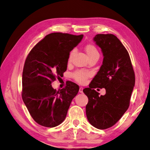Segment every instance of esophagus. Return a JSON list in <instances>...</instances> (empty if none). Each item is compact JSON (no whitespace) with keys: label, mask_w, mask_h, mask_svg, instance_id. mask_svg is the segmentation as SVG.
I'll use <instances>...</instances> for the list:
<instances>
[{"label":"esophagus","mask_w":150,"mask_h":150,"mask_svg":"<svg viewBox=\"0 0 150 150\" xmlns=\"http://www.w3.org/2000/svg\"><path fill=\"white\" fill-rule=\"evenodd\" d=\"M79 92L80 93H82L83 92V88H82V87H80Z\"/></svg>","instance_id":"1"}]
</instances>
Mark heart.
Segmentation results:
<instances>
[{
	"instance_id": "1",
	"label": "heart",
	"mask_w": 150,
	"mask_h": 150,
	"mask_svg": "<svg viewBox=\"0 0 150 150\" xmlns=\"http://www.w3.org/2000/svg\"><path fill=\"white\" fill-rule=\"evenodd\" d=\"M84 50L86 54H87L89 59L93 58L94 57H99V53L97 47L93 44H88L87 45H86L84 47ZM74 54V50H72V51H71L69 53V57H68V62H71L72 58L73 57ZM72 76L76 82L83 84L90 76V73L89 72L85 71L83 70H78L72 73Z\"/></svg>"
}]
</instances>
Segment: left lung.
Listing matches in <instances>:
<instances>
[{
  "mask_svg": "<svg viewBox=\"0 0 150 150\" xmlns=\"http://www.w3.org/2000/svg\"><path fill=\"white\" fill-rule=\"evenodd\" d=\"M94 40L103 53V64L83 89L88 98L87 118L95 128L105 129L115 125L128 110L135 83V76L129 53L116 36L99 34ZM105 88L106 94L99 96L94 89Z\"/></svg>",
  "mask_w": 150,
  "mask_h": 150,
  "instance_id": "1",
  "label": "left lung"
}]
</instances>
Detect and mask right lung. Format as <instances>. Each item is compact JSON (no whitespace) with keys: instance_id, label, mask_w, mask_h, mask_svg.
Returning <instances> with one entry per match:
<instances>
[{"instance_id":"right-lung-1","label":"right lung","mask_w":150,"mask_h":150,"mask_svg":"<svg viewBox=\"0 0 150 150\" xmlns=\"http://www.w3.org/2000/svg\"><path fill=\"white\" fill-rule=\"evenodd\" d=\"M83 38V34H49L31 49L26 57L22 98L30 116L40 125L52 128L60 125L79 91V86L71 81L58 91L52 88L51 83L63 76L70 51Z\"/></svg>"}]
</instances>
